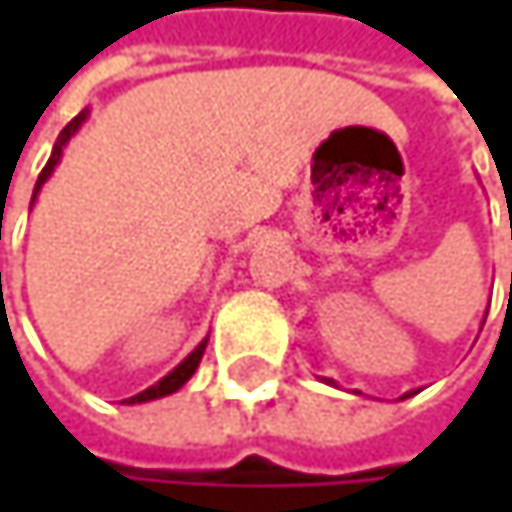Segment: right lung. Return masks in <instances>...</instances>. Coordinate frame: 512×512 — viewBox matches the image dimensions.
<instances>
[{
    "label": "right lung",
    "mask_w": 512,
    "mask_h": 512,
    "mask_svg": "<svg viewBox=\"0 0 512 512\" xmlns=\"http://www.w3.org/2000/svg\"><path fill=\"white\" fill-rule=\"evenodd\" d=\"M85 118H88V109H85V112H79V115H76V118H73V121H70V124H67V127L61 130V133H58V139H55V148H52L50 159H47V165H44V171H41V177H38V183H35V195H38V192H41V186L47 183V177L52 174V168H55V165H58V159H61V151H64V145H67V142H70V136H73V133H76V130L82 127V121H85ZM32 201H35V198H32ZM204 347H207V341H201V344H198V347H195V350H192L189 356L183 358V361H180V364H177V367H174V370H171L168 376H162V379H159L156 385L145 388L142 394H136V397L124 400V403H148V400L165 397V394H174L177 388H183V385L189 382V376H192V373L198 370V364H201V356H204Z\"/></svg>",
    "instance_id": "add662e5"
}]
</instances>
